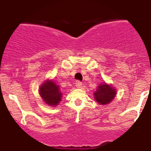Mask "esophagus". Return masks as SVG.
<instances>
[{
  "label": "esophagus",
  "mask_w": 151,
  "mask_h": 151,
  "mask_svg": "<svg viewBox=\"0 0 151 151\" xmlns=\"http://www.w3.org/2000/svg\"><path fill=\"white\" fill-rule=\"evenodd\" d=\"M75 86L77 88H81L82 87V83L81 81H76Z\"/></svg>",
  "instance_id": "esophagus-1"
}]
</instances>
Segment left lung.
<instances>
[{"label":"left lung","mask_w":151,"mask_h":151,"mask_svg":"<svg viewBox=\"0 0 151 151\" xmlns=\"http://www.w3.org/2000/svg\"><path fill=\"white\" fill-rule=\"evenodd\" d=\"M116 94V91L111 85L103 83L98 86V89L94 93V98L99 104L104 105L112 101Z\"/></svg>","instance_id":"left-lung-1"}]
</instances>
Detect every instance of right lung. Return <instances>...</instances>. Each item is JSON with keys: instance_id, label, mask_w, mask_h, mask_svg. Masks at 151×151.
Wrapping results in <instances>:
<instances>
[{"instance_id": "1", "label": "right lung", "mask_w": 151, "mask_h": 151, "mask_svg": "<svg viewBox=\"0 0 151 151\" xmlns=\"http://www.w3.org/2000/svg\"><path fill=\"white\" fill-rule=\"evenodd\" d=\"M39 93L43 101L52 107L58 105L62 100V93L59 89V86L54 81L50 80L46 81L40 86Z\"/></svg>"}]
</instances>
